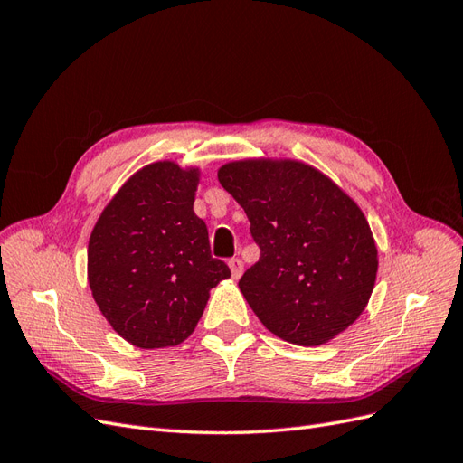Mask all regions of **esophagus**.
<instances>
[{
  "label": "esophagus",
  "instance_id": "1",
  "mask_svg": "<svg viewBox=\"0 0 463 463\" xmlns=\"http://www.w3.org/2000/svg\"><path fill=\"white\" fill-rule=\"evenodd\" d=\"M228 264H230V270H232L233 279H240L241 274H243V262H241V259H232Z\"/></svg>",
  "mask_w": 463,
  "mask_h": 463
}]
</instances>
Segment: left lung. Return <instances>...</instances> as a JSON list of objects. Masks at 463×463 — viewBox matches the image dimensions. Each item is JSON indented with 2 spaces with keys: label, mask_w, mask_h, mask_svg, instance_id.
Returning <instances> with one entry per match:
<instances>
[{
  "label": "left lung",
  "mask_w": 463,
  "mask_h": 463,
  "mask_svg": "<svg viewBox=\"0 0 463 463\" xmlns=\"http://www.w3.org/2000/svg\"><path fill=\"white\" fill-rule=\"evenodd\" d=\"M260 247L240 289L284 342L318 347L365 311L378 272L369 222L349 194L311 164L243 158L218 167Z\"/></svg>",
  "instance_id": "8db88e82"
}]
</instances>
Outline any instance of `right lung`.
I'll return each mask as SVG.
<instances>
[{"mask_svg":"<svg viewBox=\"0 0 463 463\" xmlns=\"http://www.w3.org/2000/svg\"><path fill=\"white\" fill-rule=\"evenodd\" d=\"M199 181V165L152 162L125 181L92 228V298L109 326L135 347L184 344L210 289L232 276L226 262L210 255L206 223L193 210Z\"/></svg>","mask_w":463,"mask_h":463,"instance_id":"1","label":"right lung"}]
</instances>
